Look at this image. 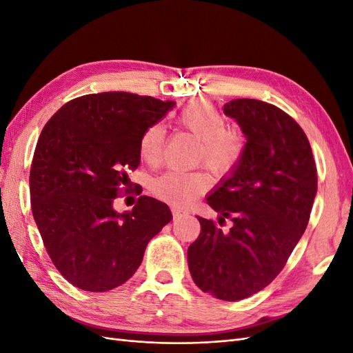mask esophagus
Returning <instances> with one entry per match:
<instances>
[{
	"instance_id": "1",
	"label": "esophagus",
	"mask_w": 353,
	"mask_h": 353,
	"mask_svg": "<svg viewBox=\"0 0 353 353\" xmlns=\"http://www.w3.org/2000/svg\"><path fill=\"white\" fill-rule=\"evenodd\" d=\"M172 212H174V218H175V219H179V218H183V216L188 215V212L184 210V209H181V208H174Z\"/></svg>"
}]
</instances>
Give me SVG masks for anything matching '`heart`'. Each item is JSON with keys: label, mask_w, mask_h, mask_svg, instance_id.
<instances>
[{"label": "heart", "mask_w": 353, "mask_h": 353, "mask_svg": "<svg viewBox=\"0 0 353 353\" xmlns=\"http://www.w3.org/2000/svg\"><path fill=\"white\" fill-rule=\"evenodd\" d=\"M176 123L199 140L196 162L205 163L215 175H227L241 162L245 140L232 130H227V121L216 108L208 103H191L179 113ZM165 147V130L150 125L138 140V153L148 166L162 162ZM210 185V178L203 170L181 172L168 170L153 183V193L168 201L190 203Z\"/></svg>", "instance_id": "1"}]
</instances>
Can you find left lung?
Wrapping results in <instances>:
<instances>
[{"label": "left lung", "instance_id": "8db88e82", "mask_svg": "<svg viewBox=\"0 0 353 353\" xmlns=\"http://www.w3.org/2000/svg\"><path fill=\"white\" fill-rule=\"evenodd\" d=\"M223 113L245 137L239 166L206 197L218 222L197 216L188 270L201 292L236 302L261 292L301 240L316 196L312 148L293 117L259 100L225 103ZM225 219L232 228L222 232Z\"/></svg>", "mask_w": 353, "mask_h": 353}]
</instances>
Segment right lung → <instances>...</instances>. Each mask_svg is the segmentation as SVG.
<instances>
[{"mask_svg": "<svg viewBox=\"0 0 353 353\" xmlns=\"http://www.w3.org/2000/svg\"><path fill=\"white\" fill-rule=\"evenodd\" d=\"M174 105L123 91L88 94L42 130L29 176L32 213L52 263L81 290L109 292L130 280L172 219L154 197L141 196L123 213L113 201L140 165V135Z\"/></svg>", "mask_w": 353, "mask_h": 353, "instance_id": "1", "label": "right lung"}]
</instances>
